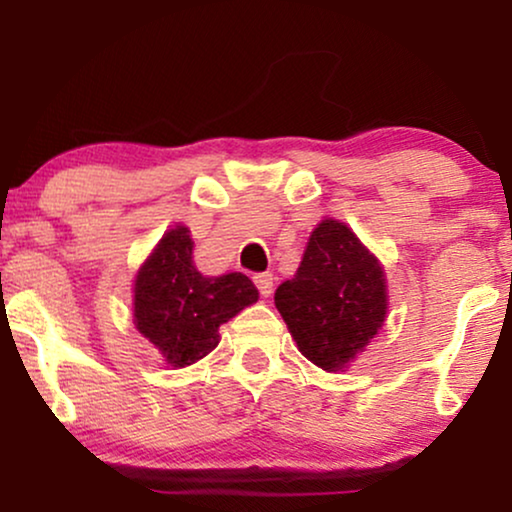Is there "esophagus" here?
Instances as JSON below:
<instances>
[{
  "instance_id": "obj_1",
  "label": "esophagus",
  "mask_w": 512,
  "mask_h": 512,
  "mask_svg": "<svg viewBox=\"0 0 512 512\" xmlns=\"http://www.w3.org/2000/svg\"><path fill=\"white\" fill-rule=\"evenodd\" d=\"M254 284L258 286V293L268 298L272 293V286H275V277H272V272H258V275H254Z\"/></svg>"
}]
</instances>
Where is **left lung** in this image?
Here are the masks:
<instances>
[{"label":"left lung","mask_w":512,"mask_h":512,"mask_svg":"<svg viewBox=\"0 0 512 512\" xmlns=\"http://www.w3.org/2000/svg\"><path fill=\"white\" fill-rule=\"evenodd\" d=\"M275 305L303 356L335 373L347 368L384 324V270L352 228L324 219L312 230L296 275L279 284Z\"/></svg>","instance_id":"obj_1"}]
</instances>
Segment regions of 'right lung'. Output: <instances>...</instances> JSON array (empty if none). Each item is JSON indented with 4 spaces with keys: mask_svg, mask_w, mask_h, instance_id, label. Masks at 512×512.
<instances>
[{
    "mask_svg": "<svg viewBox=\"0 0 512 512\" xmlns=\"http://www.w3.org/2000/svg\"><path fill=\"white\" fill-rule=\"evenodd\" d=\"M258 291L242 272L205 277L193 265L191 230H167L135 279V326L174 368L191 366L219 345V326Z\"/></svg>",
    "mask_w": 512,
    "mask_h": 512,
    "instance_id": "1",
    "label": "right lung"
}]
</instances>
